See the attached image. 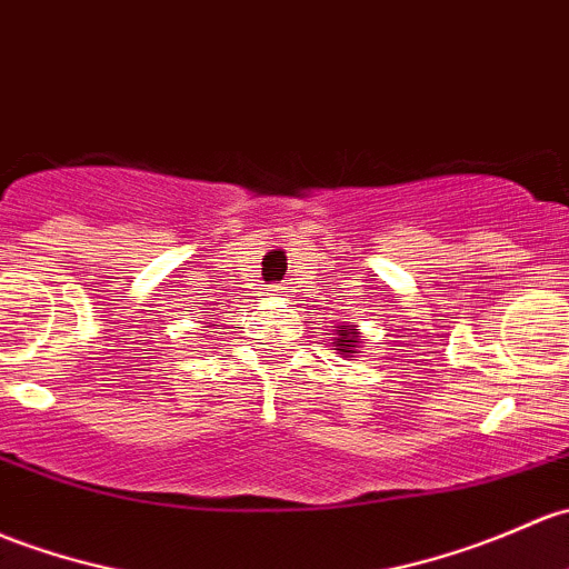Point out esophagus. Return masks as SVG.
Instances as JSON below:
<instances>
[{
  "instance_id": "esophagus-1",
  "label": "esophagus",
  "mask_w": 569,
  "mask_h": 569,
  "mask_svg": "<svg viewBox=\"0 0 569 569\" xmlns=\"http://www.w3.org/2000/svg\"><path fill=\"white\" fill-rule=\"evenodd\" d=\"M272 291H278V295H280V291H283V286H280V283L272 286Z\"/></svg>"
}]
</instances>
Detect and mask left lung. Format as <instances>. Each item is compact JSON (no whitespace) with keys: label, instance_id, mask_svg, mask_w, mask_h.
<instances>
[{"label":"left lung","instance_id":"obj_1","mask_svg":"<svg viewBox=\"0 0 569 569\" xmlns=\"http://www.w3.org/2000/svg\"><path fill=\"white\" fill-rule=\"evenodd\" d=\"M335 346H338V351H346V355H360V332H355L351 327H338Z\"/></svg>","mask_w":569,"mask_h":569}]
</instances>
